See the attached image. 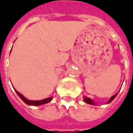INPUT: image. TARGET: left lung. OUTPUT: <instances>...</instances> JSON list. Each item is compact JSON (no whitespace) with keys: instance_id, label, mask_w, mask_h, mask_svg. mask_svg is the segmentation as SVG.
<instances>
[{"instance_id":"left-lung-1","label":"left lung","mask_w":133,"mask_h":133,"mask_svg":"<svg viewBox=\"0 0 133 133\" xmlns=\"http://www.w3.org/2000/svg\"><path fill=\"white\" fill-rule=\"evenodd\" d=\"M117 93H118V92H117ZM117 93H116L115 95H112L111 98H110V100H108V103H110V102H112V100H114L115 98V97L117 96ZM84 101H85V103H88V104H90V105H95V103H94V102H93V100H92V99H90V98H88V97H84Z\"/></svg>"}]
</instances>
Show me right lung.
<instances>
[{"label":"right lung","instance_id":"add662e5","mask_svg":"<svg viewBox=\"0 0 133 133\" xmlns=\"http://www.w3.org/2000/svg\"><path fill=\"white\" fill-rule=\"evenodd\" d=\"M15 90V89H14ZM15 91L18 94L20 98H21V100L24 102L25 103H26L27 105H43V104H45V103H48L50 102L51 100H52V97L51 98H45V99H43V100H28L27 98H25L23 96V95L21 94L20 92H18L16 90H15Z\"/></svg>","mask_w":133,"mask_h":133}]
</instances>
